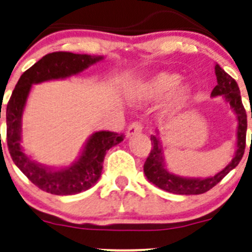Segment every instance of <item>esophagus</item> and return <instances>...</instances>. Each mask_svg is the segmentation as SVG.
<instances>
[{
    "instance_id": "1",
    "label": "esophagus",
    "mask_w": 252,
    "mask_h": 252,
    "mask_svg": "<svg viewBox=\"0 0 252 252\" xmlns=\"http://www.w3.org/2000/svg\"><path fill=\"white\" fill-rule=\"evenodd\" d=\"M142 130V126L140 123H138V122H134V123H131L130 126H128V130H126V136H133L135 135V134H139L141 133Z\"/></svg>"
}]
</instances>
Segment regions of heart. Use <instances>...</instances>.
Here are the masks:
<instances>
[{"mask_svg": "<svg viewBox=\"0 0 252 252\" xmlns=\"http://www.w3.org/2000/svg\"><path fill=\"white\" fill-rule=\"evenodd\" d=\"M180 75L171 72H159L141 83L136 89V97L142 101H154L169 94L166 112L173 113L183 107L191 97L189 84H179Z\"/></svg>", "mask_w": 252, "mask_h": 252, "instance_id": "obj_1", "label": "heart"}]
</instances>
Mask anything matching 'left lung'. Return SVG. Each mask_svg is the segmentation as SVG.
Listing matches in <instances>:
<instances>
[{
	"instance_id": "8db88e82",
	"label": "left lung",
	"mask_w": 252,
	"mask_h": 252,
	"mask_svg": "<svg viewBox=\"0 0 252 252\" xmlns=\"http://www.w3.org/2000/svg\"><path fill=\"white\" fill-rule=\"evenodd\" d=\"M215 73L217 77V85L211 93V97L222 96L223 100L230 106L234 112L236 121H238V128H236V150L232 161L224 167L217 174L207 178H189L177 175L168 171L164 159L163 145L159 138L158 130L156 135H151L152 149L144 164V173L147 180L157 188L172 194L178 195H199L204 194L212 189L216 184L220 182L223 178L234 169L239 164L240 159L243 158L244 151H245V139L246 129H248V119H246V112L241 102V96L239 86L236 81L225 73L218 64L215 65ZM252 117V113H251Z\"/></svg>"
}]
</instances>
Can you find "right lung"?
<instances>
[{
  "instance_id": "1",
  "label": "right lung",
  "mask_w": 252,
  "mask_h": 252,
  "mask_svg": "<svg viewBox=\"0 0 252 252\" xmlns=\"http://www.w3.org/2000/svg\"><path fill=\"white\" fill-rule=\"evenodd\" d=\"M102 60L103 56L48 53L23 73L12 93L4 112L9 154L18 168L44 191L53 195H74L90 189L101 177L106 152L123 141L124 135L113 131H96L89 136L78 158L69 166L56 168L39 163L25 154L22 145L23 113L32 85L70 78Z\"/></svg>"
}]
</instances>
